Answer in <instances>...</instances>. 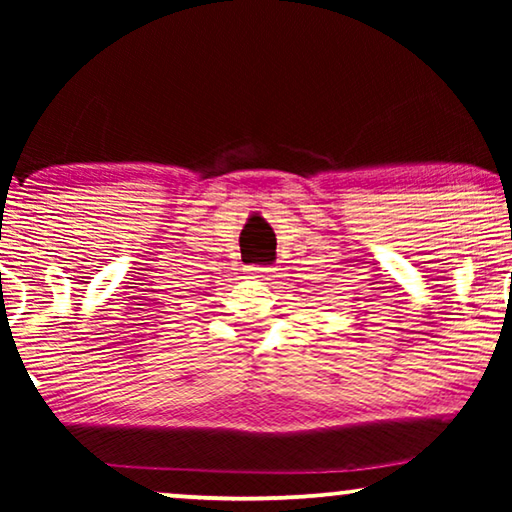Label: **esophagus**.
<instances>
[{"label": "esophagus", "instance_id": "obj_1", "mask_svg": "<svg viewBox=\"0 0 512 512\" xmlns=\"http://www.w3.org/2000/svg\"><path fill=\"white\" fill-rule=\"evenodd\" d=\"M249 275L263 282V279H268V268H249Z\"/></svg>", "mask_w": 512, "mask_h": 512}]
</instances>
